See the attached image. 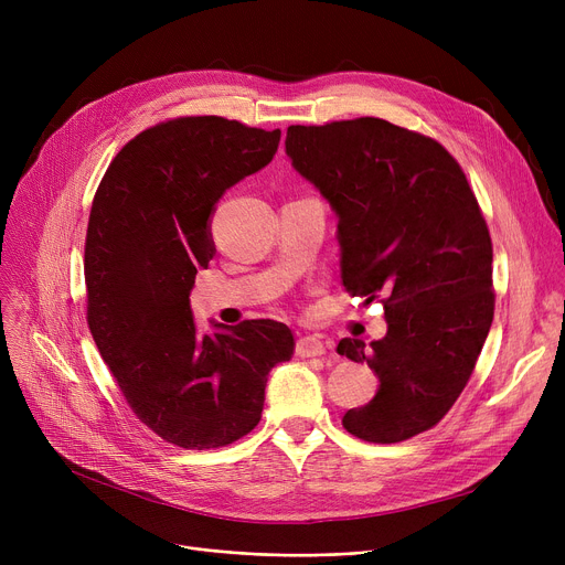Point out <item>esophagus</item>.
Listing matches in <instances>:
<instances>
[{"mask_svg":"<svg viewBox=\"0 0 565 565\" xmlns=\"http://www.w3.org/2000/svg\"><path fill=\"white\" fill-rule=\"evenodd\" d=\"M328 352V345H324L322 337L318 334H305L298 339V343H295V354L298 358H322V354Z\"/></svg>","mask_w":565,"mask_h":565,"instance_id":"34e87169","label":"esophagus"}]
</instances>
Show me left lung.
Here are the masks:
<instances>
[{"mask_svg":"<svg viewBox=\"0 0 565 565\" xmlns=\"http://www.w3.org/2000/svg\"><path fill=\"white\" fill-rule=\"evenodd\" d=\"M286 153L339 215L345 290L387 318L369 348L339 341L380 377L343 428L373 444L430 430L467 387L494 316L492 241L462 167L433 137L373 116L290 126Z\"/></svg>","mask_w":565,"mask_h":565,"instance_id":"left-lung-1","label":"left lung"}]
</instances>
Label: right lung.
Masks as SVG:
<instances>
[{
    "instance_id": "obj_1",
    "label": "right lung",
    "mask_w": 565,
    "mask_h": 565,
    "mask_svg": "<svg viewBox=\"0 0 565 565\" xmlns=\"http://www.w3.org/2000/svg\"><path fill=\"white\" fill-rule=\"evenodd\" d=\"M281 130L178 116L130 139L96 190L84 243L86 322L135 417L181 449H220L260 422L265 384L295 350L277 320L201 334L190 309L220 196L263 169Z\"/></svg>"
}]
</instances>
